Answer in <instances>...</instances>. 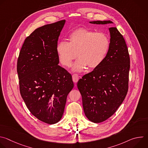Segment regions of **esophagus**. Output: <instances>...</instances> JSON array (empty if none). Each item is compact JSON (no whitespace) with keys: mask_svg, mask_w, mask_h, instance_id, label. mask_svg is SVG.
<instances>
[{"mask_svg":"<svg viewBox=\"0 0 148 148\" xmlns=\"http://www.w3.org/2000/svg\"><path fill=\"white\" fill-rule=\"evenodd\" d=\"M72 77H73V81L74 82H77L78 79H79V76L78 74H74L73 75H72Z\"/></svg>","mask_w":148,"mask_h":148,"instance_id":"esophagus-1","label":"esophagus"}]
</instances>
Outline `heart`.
<instances>
[{"label": "heart", "mask_w": 148, "mask_h": 148, "mask_svg": "<svg viewBox=\"0 0 148 148\" xmlns=\"http://www.w3.org/2000/svg\"><path fill=\"white\" fill-rule=\"evenodd\" d=\"M69 43L61 41L56 51L62 65L69 67L77 56L79 59L73 66L75 71H82L88 67L92 69L98 67L106 57L110 46L108 36L103 33L81 28L69 36Z\"/></svg>", "instance_id": "1"}]
</instances>
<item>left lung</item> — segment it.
<instances>
[{
  "instance_id": "8db88e82",
  "label": "left lung",
  "mask_w": 148,
  "mask_h": 148,
  "mask_svg": "<svg viewBox=\"0 0 148 148\" xmlns=\"http://www.w3.org/2000/svg\"><path fill=\"white\" fill-rule=\"evenodd\" d=\"M92 24L113 23L111 20ZM110 46L101 64L77 82L84 113L91 122L99 123L111 117L123 101L128 90L130 58L127 46L116 27L109 28Z\"/></svg>"
}]
</instances>
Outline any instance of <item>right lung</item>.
Wrapping results in <instances>:
<instances>
[{
    "label": "right lung",
    "mask_w": 148,
    "mask_h": 148,
    "mask_svg": "<svg viewBox=\"0 0 148 148\" xmlns=\"http://www.w3.org/2000/svg\"><path fill=\"white\" fill-rule=\"evenodd\" d=\"M65 23L36 29L25 39L17 60L21 96L32 114L49 124L60 121L74 87L71 75L58 65L56 47Z\"/></svg>",
    "instance_id": "right-lung-1"
}]
</instances>
